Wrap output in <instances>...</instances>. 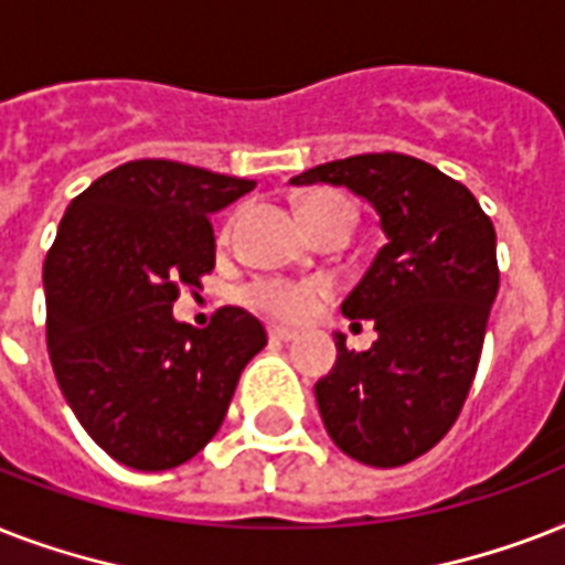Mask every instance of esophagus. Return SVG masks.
Returning a JSON list of instances; mask_svg holds the SVG:
<instances>
[{
    "instance_id": "esophagus-1",
    "label": "esophagus",
    "mask_w": 565,
    "mask_h": 565,
    "mask_svg": "<svg viewBox=\"0 0 565 565\" xmlns=\"http://www.w3.org/2000/svg\"><path fill=\"white\" fill-rule=\"evenodd\" d=\"M296 337H299V331H292V328H284V326L269 328V340H275V343H290V340H296Z\"/></svg>"
}]
</instances>
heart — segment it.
<instances>
[{
	"instance_id": "heart-1",
	"label": "heart",
	"mask_w": 565,
	"mask_h": 565,
	"mask_svg": "<svg viewBox=\"0 0 565 565\" xmlns=\"http://www.w3.org/2000/svg\"><path fill=\"white\" fill-rule=\"evenodd\" d=\"M299 213L308 228H317V225L331 220L354 222L352 204L345 202L340 193H331V190H319V193H310L308 199H301ZM322 296H326V287L317 281H257L246 292L252 308L264 310L275 319H284V322H305V319L313 317Z\"/></svg>"
}]
</instances>
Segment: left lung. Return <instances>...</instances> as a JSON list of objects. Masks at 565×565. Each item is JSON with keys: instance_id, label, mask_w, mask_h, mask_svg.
Instances as JSON below:
<instances>
[{"instance_id": "1", "label": "left lung", "mask_w": 565, "mask_h": 565, "mask_svg": "<svg viewBox=\"0 0 565 565\" xmlns=\"http://www.w3.org/2000/svg\"><path fill=\"white\" fill-rule=\"evenodd\" d=\"M317 181L363 195L386 234L343 301V317L372 319L377 340L352 352L334 337V370L313 386L319 413L340 451L393 469L430 451L463 411L499 292L495 228L460 181L411 154H354L290 184Z\"/></svg>"}]
</instances>
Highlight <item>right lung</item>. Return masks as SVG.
<instances>
[{"mask_svg":"<svg viewBox=\"0 0 565 565\" xmlns=\"http://www.w3.org/2000/svg\"><path fill=\"white\" fill-rule=\"evenodd\" d=\"M255 181L179 161H128L75 195L43 264L46 345L75 419L122 466L188 463L220 430L239 372L266 345L248 310L207 328L172 317L216 264L211 213Z\"/></svg>","mask_w":565,"mask_h":565,"instance_id":"add662e5","label":"right lung"}]
</instances>
